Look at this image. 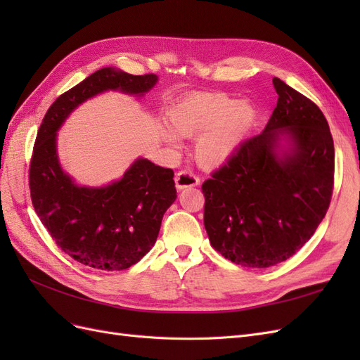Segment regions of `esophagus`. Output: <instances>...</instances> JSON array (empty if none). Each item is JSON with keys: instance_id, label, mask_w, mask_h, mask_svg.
I'll return each mask as SVG.
<instances>
[{"instance_id": "1", "label": "esophagus", "mask_w": 360, "mask_h": 360, "mask_svg": "<svg viewBox=\"0 0 360 360\" xmlns=\"http://www.w3.org/2000/svg\"><path fill=\"white\" fill-rule=\"evenodd\" d=\"M200 184V177L192 171H179L176 174V186L177 189H186L193 188Z\"/></svg>"}]
</instances>
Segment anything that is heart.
Segmentation results:
<instances>
[{
    "instance_id": "obj_1",
    "label": "heart",
    "mask_w": 360,
    "mask_h": 360,
    "mask_svg": "<svg viewBox=\"0 0 360 360\" xmlns=\"http://www.w3.org/2000/svg\"><path fill=\"white\" fill-rule=\"evenodd\" d=\"M254 110L245 102L217 93L188 97L168 114L172 129L181 136H197L195 155L202 165L219 167L240 146L254 122ZM163 139L172 147L180 146L179 136L163 130Z\"/></svg>"
}]
</instances>
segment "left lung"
<instances>
[{"instance_id":"8db88e82","label":"left lung","mask_w":360,"mask_h":360,"mask_svg":"<svg viewBox=\"0 0 360 360\" xmlns=\"http://www.w3.org/2000/svg\"><path fill=\"white\" fill-rule=\"evenodd\" d=\"M278 103L266 129L202 183L204 226L233 263L263 269L307 243L329 209L335 148L328 120L308 97L274 78Z\"/></svg>"}]
</instances>
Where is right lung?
Masks as SVG:
<instances>
[{
    "label": "right lung",
    "instance_id": "add662e5",
    "mask_svg": "<svg viewBox=\"0 0 360 360\" xmlns=\"http://www.w3.org/2000/svg\"><path fill=\"white\" fill-rule=\"evenodd\" d=\"M158 76L103 68L51 105L37 132L30 163L34 210L58 248L97 270H124L156 243L162 217L176 201L174 171L138 158L123 177L102 188L78 186L63 171L57 132L70 112L108 90L144 96Z\"/></svg>",
    "mask_w": 360,
    "mask_h": 360
}]
</instances>
